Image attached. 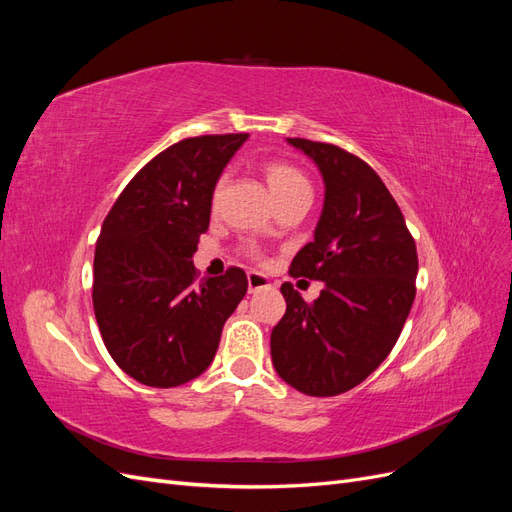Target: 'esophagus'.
I'll return each instance as SVG.
<instances>
[{"mask_svg":"<svg viewBox=\"0 0 512 512\" xmlns=\"http://www.w3.org/2000/svg\"><path fill=\"white\" fill-rule=\"evenodd\" d=\"M269 286H271V280L267 275H262L258 271L247 273V290H250V292H258V290L269 288Z\"/></svg>","mask_w":512,"mask_h":512,"instance_id":"1","label":"esophagus"}]
</instances>
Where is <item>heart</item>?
Returning <instances> with one entry per match:
<instances>
[{"mask_svg":"<svg viewBox=\"0 0 512 512\" xmlns=\"http://www.w3.org/2000/svg\"><path fill=\"white\" fill-rule=\"evenodd\" d=\"M262 173H265V181L269 185V192L273 194V198H284L290 196L294 192H303L309 190L307 179L299 173L297 168H292L284 162H267L262 166ZM224 190V179H220L215 183L213 188V205H218L220 194Z\"/></svg>","mask_w":512,"mask_h":512,"instance_id":"1","label":"heart"}]
</instances>
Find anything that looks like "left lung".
Returning a JSON list of instances; mask_svg holds the SVG:
<instances>
[{"label": "left lung", "mask_w": 512, "mask_h": 512, "mask_svg": "<svg viewBox=\"0 0 512 512\" xmlns=\"http://www.w3.org/2000/svg\"><path fill=\"white\" fill-rule=\"evenodd\" d=\"M286 141L324 183L314 241L292 258L290 275L324 288L305 303L282 284L286 314L271 331V361L292 389L333 397L361 384L393 350L416 294V245L374 168L335 145Z\"/></svg>", "instance_id": "1"}]
</instances>
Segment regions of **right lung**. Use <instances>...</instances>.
<instances>
[{
    "mask_svg": "<svg viewBox=\"0 0 512 512\" xmlns=\"http://www.w3.org/2000/svg\"><path fill=\"white\" fill-rule=\"evenodd\" d=\"M250 134L185 138L153 158L108 211L96 243L94 312L113 361L153 389L198 378L247 292L243 269L196 282L213 188Z\"/></svg>",
    "mask_w": 512,
    "mask_h": 512,
    "instance_id": "obj_1",
    "label": "right lung"
}]
</instances>
